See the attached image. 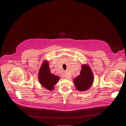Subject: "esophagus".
Instances as JSON below:
<instances>
[{
    "mask_svg": "<svg viewBox=\"0 0 126 126\" xmlns=\"http://www.w3.org/2000/svg\"><path fill=\"white\" fill-rule=\"evenodd\" d=\"M62 77H65V78H67V79H69V78H70V77H71L69 75H67V74H66V73L63 74V75H62Z\"/></svg>",
    "mask_w": 126,
    "mask_h": 126,
    "instance_id": "1",
    "label": "esophagus"
}]
</instances>
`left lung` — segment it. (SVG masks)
Here are the masks:
<instances>
[{
	"label": "left lung",
	"instance_id": "1",
	"mask_svg": "<svg viewBox=\"0 0 126 126\" xmlns=\"http://www.w3.org/2000/svg\"><path fill=\"white\" fill-rule=\"evenodd\" d=\"M76 88L80 91H85L91 87L94 81L92 71L88 65H82L80 74L73 80Z\"/></svg>",
	"mask_w": 126,
	"mask_h": 126
}]
</instances>
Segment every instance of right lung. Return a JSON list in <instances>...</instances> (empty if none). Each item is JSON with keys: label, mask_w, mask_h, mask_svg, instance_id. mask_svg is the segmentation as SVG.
<instances>
[{"label": "right lung", "mask_w": 126, "mask_h": 126, "mask_svg": "<svg viewBox=\"0 0 126 126\" xmlns=\"http://www.w3.org/2000/svg\"><path fill=\"white\" fill-rule=\"evenodd\" d=\"M60 78L51 73L48 62L44 60L41 65L38 73V80L41 85L50 91L54 89V86Z\"/></svg>", "instance_id": "add662e5"}]
</instances>
